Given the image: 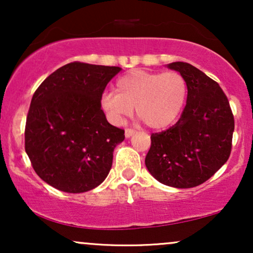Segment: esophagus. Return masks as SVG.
<instances>
[{
    "label": "esophagus",
    "instance_id": "1",
    "mask_svg": "<svg viewBox=\"0 0 253 253\" xmlns=\"http://www.w3.org/2000/svg\"><path fill=\"white\" fill-rule=\"evenodd\" d=\"M134 132H135L134 129L127 128L126 130H125V136H126V138H130V136H132L133 134H134Z\"/></svg>",
    "mask_w": 253,
    "mask_h": 253
}]
</instances>
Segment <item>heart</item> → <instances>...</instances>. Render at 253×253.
I'll return each mask as SVG.
<instances>
[{"label": "heart", "instance_id": "obj_1", "mask_svg": "<svg viewBox=\"0 0 253 253\" xmlns=\"http://www.w3.org/2000/svg\"><path fill=\"white\" fill-rule=\"evenodd\" d=\"M117 92L103 94L101 104L115 123L132 115L151 129H164L176 120L187 98V83L176 71L132 70L119 77Z\"/></svg>", "mask_w": 253, "mask_h": 253}]
</instances>
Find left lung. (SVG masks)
I'll use <instances>...</instances> for the list:
<instances>
[{"instance_id": "obj_1", "label": "left lung", "mask_w": 253, "mask_h": 253, "mask_svg": "<svg viewBox=\"0 0 253 253\" xmlns=\"http://www.w3.org/2000/svg\"><path fill=\"white\" fill-rule=\"evenodd\" d=\"M168 68L185 80L187 104L172 127L151 135L145 165L158 182L187 189L210 179L227 162L234 118L215 81L188 63L175 62Z\"/></svg>"}]
</instances>
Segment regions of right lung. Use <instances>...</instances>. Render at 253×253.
Returning <instances> with one entry per match:
<instances>
[{"mask_svg": "<svg viewBox=\"0 0 253 253\" xmlns=\"http://www.w3.org/2000/svg\"><path fill=\"white\" fill-rule=\"evenodd\" d=\"M120 70L70 63L36 90L26 120L25 150L43 182L77 194L94 189L108 176L125 130L107 121L101 98Z\"/></svg>", "mask_w": 253, "mask_h": 253, "instance_id": "obj_1", "label": "right lung"}]
</instances>
